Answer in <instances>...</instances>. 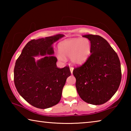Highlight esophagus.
<instances>
[{
	"mask_svg": "<svg viewBox=\"0 0 131 131\" xmlns=\"http://www.w3.org/2000/svg\"><path fill=\"white\" fill-rule=\"evenodd\" d=\"M70 70L71 74H73V68H70Z\"/></svg>",
	"mask_w": 131,
	"mask_h": 131,
	"instance_id": "34e87169",
	"label": "esophagus"
}]
</instances>
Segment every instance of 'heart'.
Instances as JSON below:
<instances>
[{"label": "heart", "mask_w": 131, "mask_h": 131, "mask_svg": "<svg viewBox=\"0 0 131 131\" xmlns=\"http://www.w3.org/2000/svg\"><path fill=\"white\" fill-rule=\"evenodd\" d=\"M57 58L65 62L70 58L73 65L80 66L85 63L91 54V43L87 38H72L65 40L59 45Z\"/></svg>", "instance_id": "1"}]
</instances>
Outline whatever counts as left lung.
Returning <instances> with one entry per match:
<instances>
[{
	"mask_svg": "<svg viewBox=\"0 0 131 131\" xmlns=\"http://www.w3.org/2000/svg\"><path fill=\"white\" fill-rule=\"evenodd\" d=\"M91 43V55L73 72L77 92L91 105L106 103L117 92L121 80V63L109 43L98 35H85Z\"/></svg>",
	"mask_w": 131,
	"mask_h": 131,
	"instance_id": "left-lung-1",
	"label": "left lung"
}]
</instances>
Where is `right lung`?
Wrapping results in <instances>:
<instances>
[{
	"instance_id": "add662e5",
	"label": "right lung",
	"mask_w": 131,
	"mask_h": 131,
	"mask_svg": "<svg viewBox=\"0 0 131 131\" xmlns=\"http://www.w3.org/2000/svg\"><path fill=\"white\" fill-rule=\"evenodd\" d=\"M65 35L58 34L26 44L17 59L14 70L15 87L19 95L35 107L47 108L61 100L63 88L71 73L68 66L57 67L52 44ZM43 56L36 61L35 57Z\"/></svg>"
}]
</instances>
